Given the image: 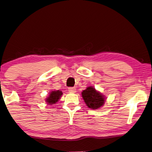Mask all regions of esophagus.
<instances>
[{
    "instance_id": "esophagus-1",
    "label": "esophagus",
    "mask_w": 152,
    "mask_h": 152,
    "mask_svg": "<svg viewBox=\"0 0 152 152\" xmlns=\"http://www.w3.org/2000/svg\"><path fill=\"white\" fill-rule=\"evenodd\" d=\"M69 92L70 93H75L76 92V89L75 87H69Z\"/></svg>"
}]
</instances>
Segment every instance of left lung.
<instances>
[{"label":"left lung","mask_w":152,"mask_h":152,"mask_svg":"<svg viewBox=\"0 0 152 152\" xmlns=\"http://www.w3.org/2000/svg\"><path fill=\"white\" fill-rule=\"evenodd\" d=\"M82 96L87 106L91 109H99L104 105L106 97L93 86H89L82 92Z\"/></svg>","instance_id":"obj_1"}]
</instances>
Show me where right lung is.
I'll use <instances>...</instances> for the list:
<instances>
[{"label": "right lung", "mask_w": 152, "mask_h": 152, "mask_svg": "<svg viewBox=\"0 0 152 152\" xmlns=\"http://www.w3.org/2000/svg\"><path fill=\"white\" fill-rule=\"evenodd\" d=\"M63 92L60 90L51 91L47 98H46L45 102L48 105H54L58 103L60 98L62 96Z\"/></svg>", "instance_id": "1"}]
</instances>
